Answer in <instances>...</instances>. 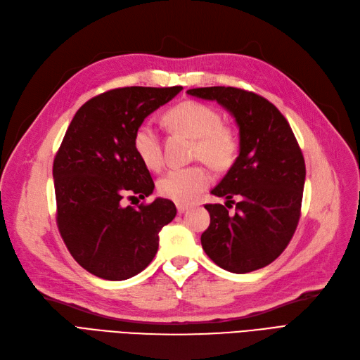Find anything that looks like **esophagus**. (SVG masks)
<instances>
[{"mask_svg":"<svg viewBox=\"0 0 360 360\" xmlns=\"http://www.w3.org/2000/svg\"><path fill=\"white\" fill-rule=\"evenodd\" d=\"M188 209H189V205H188V204H181V202H177V212H179V213L186 212Z\"/></svg>","mask_w":360,"mask_h":360,"instance_id":"obj_1","label":"esophagus"}]
</instances>
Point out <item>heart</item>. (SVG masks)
<instances>
[{"label":"heart","mask_w":360,"mask_h":360,"mask_svg":"<svg viewBox=\"0 0 360 360\" xmlns=\"http://www.w3.org/2000/svg\"><path fill=\"white\" fill-rule=\"evenodd\" d=\"M165 123L176 132L195 139L193 158L201 159L214 169H226L233 165L238 151L236 130L222 123L221 112L213 106L184 101L165 112ZM136 156L150 169H158L162 163L160 138L153 126L139 124L132 138ZM212 183V174L202 165L172 168L158 181L162 197L176 202H192Z\"/></svg>","instance_id":"obj_1"}]
</instances>
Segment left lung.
Instances as JSON below:
<instances>
[{"label": "left lung", "mask_w": 360, "mask_h": 360, "mask_svg": "<svg viewBox=\"0 0 360 360\" xmlns=\"http://www.w3.org/2000/svg\"><path fill=\"white\" fill-rule=\"evenodd\" d=\"M188 94L216 101L236 118L240 151L233 167L212 191L222 204H205L210 225L201 234L204 252L233 274L269 266L296 231L304 186V159L292 130L278 108L263 96L234 86H204Z\"/></svg>", "instance_id": "left-lung-1"}]
</instances>
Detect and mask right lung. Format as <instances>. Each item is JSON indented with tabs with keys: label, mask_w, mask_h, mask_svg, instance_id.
<instances>
[{
	"label": "right lung",
	"mask_w": 360,
	"mask_h": 360,
	"mask_svg": "<svg viewBox=\"0 0 360 360\" xmlns=\"http://www.w3.org/2000/svg\"><path fill=\"white\" fill-rule=\"evenodd\" d=\"M183 86H123L85 102L53 159L57 225L69 252L91 275L129 279L155 258L159 231L177 214L172 201L123 207L126 195L153 193L132 138L144 118Z\"/></svg>",
	"instance_id": "add662e5"
}]
</instances>
